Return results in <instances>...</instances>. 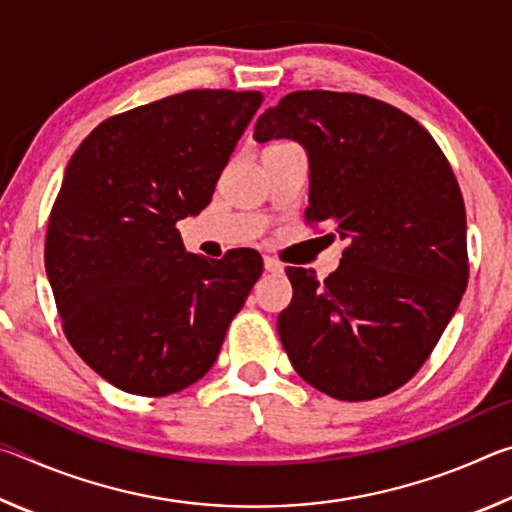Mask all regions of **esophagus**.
Masks as SVG:
<instances>
[{
	"label": "esophagus",
	"instance_id": "esophagus-1",
	"mask_svg": "<svg viewBox=\"0 0 512 512\" xmlns=\"http://www.w3.org/2000/svg\"><path fill=\"white\" fill-rule=\"evenodd\" d=\"M264 271L266 273H282L284 266L273 257H264Z\"/></svg>",
	"mask_w": 512,
	"mask_h": 512
}]
</instances>
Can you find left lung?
I'll use <instances>...</instances> for the list:
<instances>
[{"label":"left lung","mask_w":512,"mask_h":512,"mask_svg":"<svg viewBox=\"0 0 512 512\" xmlns=\"http://www.w3.org/2000/svg\"><path fill=\"white\" fill-rule=\"evenodd\" d=\"M309 160L307 219L350 241L320 282L287 268L277 332L320 393L363 402L406 384L436 348L467 287V221L443 151L418 121L363 94L300 90L255 124Z\"/></svg>","instance_id":"left-lung-1"}]
</instances>
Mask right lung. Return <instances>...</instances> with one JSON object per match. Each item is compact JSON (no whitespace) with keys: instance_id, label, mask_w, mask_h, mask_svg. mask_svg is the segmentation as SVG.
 Here are the masks:
<instances>
[{"instance_id":"right-lung-1","label":"right lung","mask_w":512,"mask_h":512,"mask_svg":"<svg viewBox=\"0 0 512 512\" xmlns=\"http://www.w3.org/2000/svg\"><path fill=\"white\" fill-rule=\"evenodd\" d=\"M262 92L189 90L99 124L69 160L45 268L72 348L121 391L201 379L262 275L257 250L185 253L176 223L212 201Z\"/></svg>"}]
</instances>
